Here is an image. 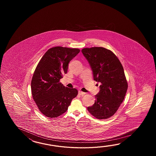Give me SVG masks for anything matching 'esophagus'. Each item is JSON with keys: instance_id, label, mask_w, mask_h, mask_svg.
<instances>
[{"instance_id": "obj_1", "label": "esophagus", "mask_w": 156, "mask_h": 156, "mask_svg": "<svg viewBox=\"0 0 156 156\" xmlns=\"http://www.w3.org/2000/svg\"><path fill=\"white\" fill-rule=\"evenodd\" d=\"M79 94L80 95H83L85 94V93H84V92H83V91H79Z\"/></svg>"}]
</instances>
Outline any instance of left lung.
Returning <instances> with one entry per match:
<instances>
[{
	"instance_id": "left-lung-1",
	"label": "left lung",
	"mask_w": 156,
	"mask_h": 156,
	"mask_svg": "<svg viewBox=\"0 0 156 156\" xmlns=\"http://www.w3.org/2000/svg\"><path fill=\"white\" fill-rule=\"evenodd\" d=\"M82 53L92 69L94 80L100 83L89 113L98 119H108L116 113L128 89L123 66L116 55L104 47L85 48Z\"/></svg>"
}]
</instances>
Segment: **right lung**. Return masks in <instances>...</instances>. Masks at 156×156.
Here are the masks:
<instances>
[{
  "mask_svg": "<svg viewBox=\"0 0 156 156\" xmlns=\"http://www.w3.org/2000/svg\"><path fill=\"white\" fill-rule=\"evenodd\" d=\"M80 52L78 48L57 46L47 51L38 63L31 81L33 99L41 113L48 118H56L68 109L78 94L60 82L67 73L68 64Z\"/></svg>",
  "mask_w": 156,
  "mask_h": 156,
  "instance_id": "right-lung-1",
  "label": "right lung"
}]
</instances>
